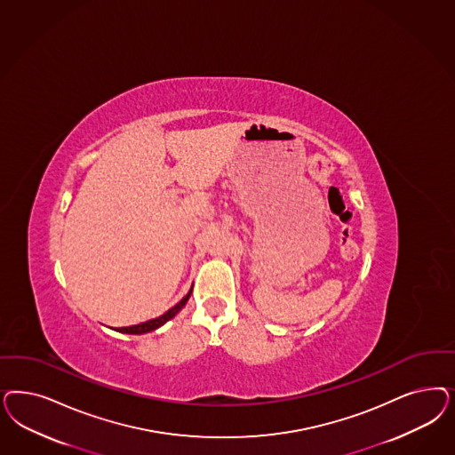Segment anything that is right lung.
Instances as JSON below:
<instances>
[{"label": "right lung", "instance_id": "add662e5", "mask_svg": "<svg viewBox=\"0 0 455 455\" xmlns=\"http://www.w3.org/2000/svg\"><path fill=\"white\" fill-rule=\"evenodd\" d=\"M191 293L192 288L189 290V293L186 294V296L177 303L176 307H172L169 311H165V313H164L162 316H159V318H154V320H148V322L140 323V324L127 326V328H118L117 331H120V333H129V335H142V333H148V331L157 330V328L162 326L164 323L172 320V318L176 316L177 313H179L180 309L184 308V305H186V303H188V299L191 298Z\"/></svg>", "mask_w": 455, "mask_h": 455}]
</instances>
